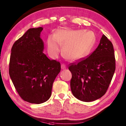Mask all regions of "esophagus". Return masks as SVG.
<instances>
[{"label":"esophagus","instance_id":"1","mask_svg":"<svg viewBox=\"0 0 126 126\" xmlns=\"http://www.w3.org/2000/svg\"><path fill=\"white\" fill-rule=\"evenodd\" d=\"M61 68L62 69H64L66 68V67H65V65L64 64H61Z\"/></svg>","mask_w":126,"mask_h":126}]
</instances>
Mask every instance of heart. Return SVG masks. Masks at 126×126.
<instances>
[{
	"instance_id": "obj_1",
	"label": "heart",
	"mask_w": 126,
	"mask_h": 126,
	"mask_svg": "<svg viewBox=\"0 0 126 126\" xmlns=\"http://www.w3.org/2000/svg\"><path fill=\"white\" fill-rule=\"evenodd\" d=\"M94 34L91 31L61 29L50 35L47 41L48 52L52 58H57L63 45V55L69 61L80 59L87 53L92 45Z\"/></svg>"
}]
</instances>
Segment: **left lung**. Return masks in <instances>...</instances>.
<instances>
[{"mask_svg":"<svg viewBox=\"0 0 126 126\" xmlns=\"http://www.w3.org/2000/svg\"><path fill=\"white\" fill-rule=\"evenodd\" d=\"M72 74L71 91L76 98L91 102L108 91L115 70V58L111 42L103 34L98 47L88 56L69 64Z\"/></svg>","mask_w":126,"mask_h":126,"instance_id":"8db88e82","label":"left lung"}]
</instances>
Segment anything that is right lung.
<instances>
[{"instance_id": "add662e5", "label": "right lung", "mask_w": 126, "mask_h": 126, "mask_svg": "<svg viewBox=\"0 0 126 126\" xmlns=\"http://www.w3.org/2000/svg\"><path fill=\"white\" fill-rule=\"evenodd\" d=\"M42 30L28 29L13 45L9 60V74L15 89L23 100L32 104L50 98L52 84L61 69L59 62L49 59L43 52Z\"/></svg>"}]
</instances>
